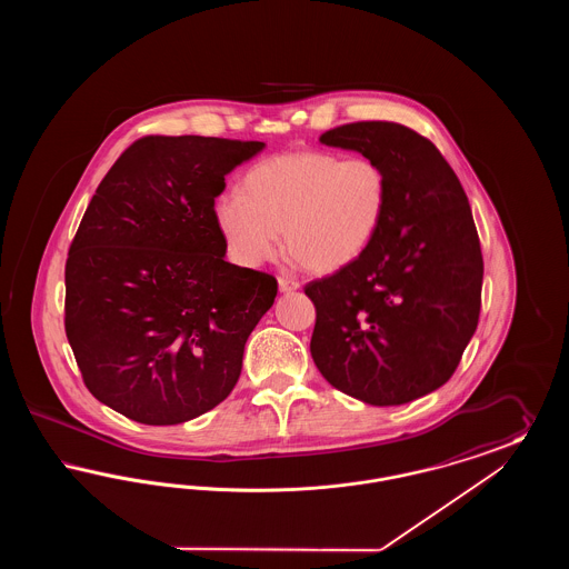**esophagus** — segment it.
Instances as JSON below:
<instances>
[{
  "instance_id": "obj_1",
  "label": "esophagus",
  "mask_w": 569,
  "mask_h": 569,
  "mask_svg": "<svg viewBox=\"0 0 569 569\" xmlns=\"http://www.w3.org/2000/svg\"><path fill=\"white\" fill-rule=\"evenodd\" d=\"M300 288L297 279H290V277H279V292L283 295H290V292H297Z\"/></svg>"
}]
</instances>
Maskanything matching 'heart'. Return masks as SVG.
Segmentation results:
<instances>
[{"instance_id":"b5f03b06","label":"heart","mask_w":569,"mask_h":569,"mask_svg":"<svg viewBox=\"0 0 569 569\" xmlns=\"http://www.w3.org/2000/svg\"><path fill=\"white\" fill-rule=\"evenodd\" d=\"M388 211V174L371 158L295 151L256 163L241 193L217 198L216 223L243 267L277 258L279 232L305 269H348L378 237Z\"/></svg>"}]
</instances>
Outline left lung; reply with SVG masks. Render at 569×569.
<instances>
[{
    "instance_id": "1",
    "label": "left lung",
    "mask_w": 569,
    "mask_h": 569,
    "mask_svg": "<svg viewBox=\"0 0 569 569\" xmlns=\"http://www.w3.org/2000/svg\"><path fill=\"white\" fill-rule=\"evenodd\" d=\"M388 174L376 241L348 269L311 281V356L330 386L369 406H403L443 386L471 341L485 262L459 177L433 142L390 121L320 136Z\"/></svg>"
}]
</instances>
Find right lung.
Segmentation results:
<instances>
[{"instance_id": "add662e5", "label": "right lung", "mask_w": 569, "mask_h": 569, "mask_svg": "<svg viewBox=\"0 0 569 569\" xmlns=\"http://www.w3.org/2000/svg\"><path fill=\"white\" fill-rule=\"evenodd\" d=\"M262 149L144 136L98 186L66 262V335L100 403L166 427L232 392L277 279L226 262L216 198Z\"/></svg>"}]
</instances>
